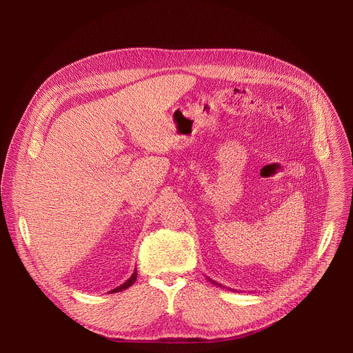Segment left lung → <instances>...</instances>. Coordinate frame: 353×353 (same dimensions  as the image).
<instances>
[{"instance_id": "obj_1", "label": "left lung", "mask_w": 353, "mask_h": 353, "mask_svg": "<svg viewBox=\"0 0 353 353\" xmlns=\"http://www.w3.org/2000/svg\"><path fill=\"white\" fill-rule=\"evenodd\" d=\"M208 281H211V282H212V283H215V285H219V283H216L215 281H212V279H210V278H208ZM219 288H222V285H219Z\"/></svg>"}]
</instances>
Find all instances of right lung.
Returning a JSON list of instances; mask_svg holds the SVG:
<instances>
[{
    "mask_svg": "<svg viewBox=\"0 0 353 353\" xmlns=\"http://www.w3.org/2000/svg\"><path fill=\"white\" fill-rule=\"evenodd\" d=\"M137 281V268H135V271L132 272V275L124 282V283H121L120 286H117L116 289H113V290H110L109 293H116V292H121V290H125V289H128L131 285H134V282Z\"/></svg>",
    "mask_w": 353,
    "mask_h": 353,
    "instance_id": "right-lung-1",
    "label": "right lung"
}]
</instances>
